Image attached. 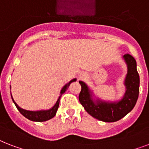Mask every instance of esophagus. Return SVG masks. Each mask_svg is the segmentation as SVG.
Masks as SVG:
<instances>
[{
	"instance_id": "esophagus-1",
	"label": "esophagus",
	"mask_w": 149,
	"mask_h": 149,
	"mask_svg": "<svg viewBox=\"0 0 149 149\" xmlns=\"http://www.w3.org/2000/svg\"><path fill=\"white\" fill-rule=\"evenodd\" d=\"M83 77H85V74H81L80 75H79V78H83Z\"/></svg>"
}]
</instances>
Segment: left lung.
Here are the masks:
<instances>
[{"mask_svg":"<svg viewBox=\"0 0 149 149\" xmlns=\"http://www.w3.org/2000/svg\"><path fill=\"white\" fill-rule=\"evenodd\" d=\"M127 66V73L124 80L125 93L121 100L115 102H107L95 97L86 84L79 81L81 90L79 101L88 113L94 118L104 122H115L123 118L133 109L139 94L140 78L137 71L135 59L130 54L123 56Z\"/></svg>","mask_w":149,"mask_h":149,"instance_id":"1","label":"left lung"}]
</instances>
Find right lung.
<instances>
[{"label": "right lung", "mask_w": 149, "mask_h": 149, "mask_svg": "<svg viewBox=\"0 0 149 149\" xmlns=\"http://www.w3.org/2000/svg\"><path fill=\"white\" fill-rule=\"evenodd\" d=\"M76 78H74L72 80H71L68 83H67L66 85H64V87L62 88L61 90V95L59 96L58 100L56 102L55 105L54 107L50 108L49 109H47V110H37V111H30V110H26V109H24L22 108H21L18 106V104L15 102V100H13V97L11 96V99L13 100V102L15 105V107H17V109H18V111L20 112L22 114L23 116L26 117L27 119H29V120H32V121H36V122H43L47 121L48 120H50L51 118H53L56 113V111H57V109L59 107V103H60V100H61V97L62 94H64L66 90L68 88V87L71 85V83L74 82V81H76Z\"/></svg>", "instance_id": "right-lung-1"}]
</instances>
